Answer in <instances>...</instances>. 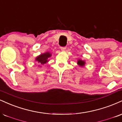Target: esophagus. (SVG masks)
I'll return each mask as SVG.
<instances>
[{
    "instance_id": "34e87169",
    "label": "esophagus",
    "mask_w": 122,
    "mask_h": 122,
    "mask_svg": "<svg viewBox=\"0 0 122 122\" xmlns=\"http://www.w3.org/2000/svg\"><path fill=\"white\" fill-rule=\"evenodd\" d=\"M60 49L62 51H65V50L66 49V47H60Z\"/></svg>"
}]
</instances>
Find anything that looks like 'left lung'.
Instances as JSON below:
<instances>
[{"mask_svg":"<svg viewBox=\"0 0 122 122\" xmlns=\"http://www.w3.org/2000/svg\"><path fill=\"white\" fill-rule=\"evenodd\" d=\"M77 64L79 66L83 67V66H85V64H86V62H85L84 60L78 59L77 60Z\"/></svg>","mask_w":122,"mask_h":122,"instance_id":"left-lung-1","label":"left lung"}]
</instances>
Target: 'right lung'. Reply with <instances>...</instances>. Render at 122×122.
Instances as JSON below:
<instances>
[{
	"mask_svg": "<svg viewBox=\"0 0 122 122\" xmlns=\"http://www.w3.org/2000/svg\"><path fill=\"white\" fill-rule=\"evenodd\" d=\"M51 56H52V54L51 53L49 52H46L36 57L35 58V61L40 64V65H44L46 62H49V58ZM40 67H41V66H40Z\"/></svg>",
	"mask_w": 122,
	"mask_h": 122,
	"instance_id": "obj_1",
	"label": "right lung"
}]
</instances>
